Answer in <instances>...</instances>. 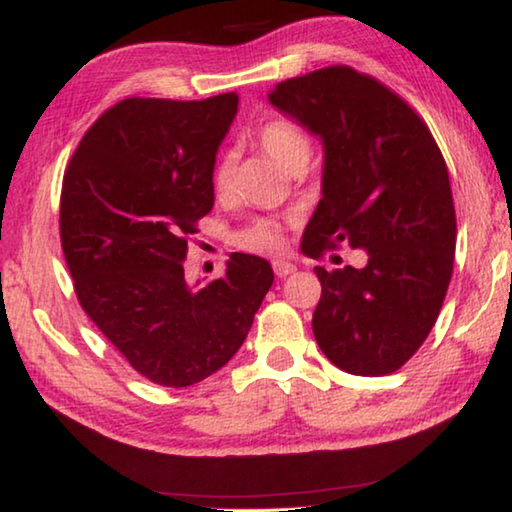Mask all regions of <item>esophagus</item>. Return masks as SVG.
Masks as SVG:
<instances>
[{"label":"esophagus","instance_id":"1","mask_svg":"<svg viewBox=\"0 0 512 512\" xmlns=\"http://www.w3.org/2000/svg\"><path fill=\"white\" fill-rule=\"evenodd\" d=\"M294 271H296L294 264L282 262V259H275V262H273V273L278 275V278H287V275H291Z\"/></svg>","mask_w":512,"mask_h":512}]
</instances>
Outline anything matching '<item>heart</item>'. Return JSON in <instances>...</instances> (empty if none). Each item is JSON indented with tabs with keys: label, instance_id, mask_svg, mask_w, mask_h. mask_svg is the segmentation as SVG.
<instances>
[{
	"label": "heart",
	"instance_id": "obj_1",
	"mask_svg": "<svg viewBox=\"0 0 512 512\" xmlns=\"http://www.w3.org/2000/svg\"><path fill=\"white\" fill-rule=\"evenodd\" d=\"M257 143L259 148L278 161L282 168H287L289 173H300L312 157L310 134L287 118H273L259 127ZM234 170H237V157H234V152L221 154L212 175L214 193L218 198L230 196L234 184ZM232 241L234 246L248 250V253L273 255L285 243V239H282V223L278 218L255 216L241 230L234 232Z\"/></svg>",
	"mask_w": 512,
	"mask_h": 512
}]
</instances>
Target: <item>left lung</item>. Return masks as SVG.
<instances>
[{"label": "left lung", "mask_w": 512, "mask_h": 512, "mask_svg": "<svg viewBox=\"0 0 512 512\" xmlns=\"http://www.w3.org/2000/svg\"><path fill=\"white\" fill-rule=\"evenodd\" d=\"M269 100L321 136L326 150L323 198L305 227L303 253L321 257L342 243L367 250L362 269H314L316 344L355 376L399 371L435 326L456 253L449 170L431 129L351 66L280 81Z\"/></svg>", "instance_id": "8db88e82"}]
</instances>
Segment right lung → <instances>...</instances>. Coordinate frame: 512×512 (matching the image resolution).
Here are the masks:
<instances>
[{
  "instance_id": "1",
  "label": "right lung",
  "mask_w": 512,
  "mask_h": 512,
  "mask_svg": "<svg viewBox=\"0 0 512 512\" xmlns=\"http://www.w3.org/2000/svg\"><path fill=\"white\" fill-rule=\"evenodd\" d=\"M237 104L234 93L127 97L88 127L63 175L61 248L79 305L132 369L164 387L225 367L273 285L271 264L243 253L207 285L184 278Z\"/></svg>"
}]
</instances>
